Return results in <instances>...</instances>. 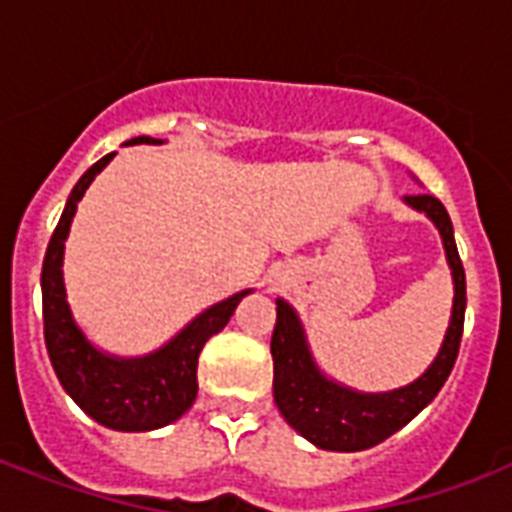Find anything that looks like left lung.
I'll use <instances>...</instances> for the list:
<instances>
[{"mask_svg": "<svg viewBox=\"0 0 512 512\" xmlns=\"http://www.w3.org/2000/svg\"><path fill=\"white\" fill-rule=\"evenodd\" d=\"M404 201L433 220L444 241L446 263L452 268L454 279L449 329L433 364L417 380L388 393H358L329 380L313 361L295 308L284 300H276V327L271 337L273 401L284 414V420L319 449L361 452L393 436L438 396L460 353L468 300H465V268L454 244L452 220L444 204L430 193L404 196Z\"/></svg>", "mask_w": 512, "mask_h": 512, "instance_id": "8db88e82", "label": "left lung"}]
</instances>
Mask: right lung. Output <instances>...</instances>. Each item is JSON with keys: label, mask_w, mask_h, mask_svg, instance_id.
<instances>
[{"label": "right lung", "mask_w": 512, "mask_h": 512, "mask_svg": "<svg viewBox=\"0 0 512 512\" xmlns=\"http://www.w3.org/2000/svg\"><path fill=\"white\" fill-rule=\"evenodd\" d=\"M138 143H162V140L140 135L127 140L124 146H138ZM114 156H103L79 177L60 215L58 228L47 244L42 263L44 345L60 385L87 417L111 430L140 433V430L164 428L191 409L199 390L196 369H199V353L204 342L228 324L241 297H247L252 289L236 292L223 303L199 313L167 345L148 356L119 358L95 348L82 329L76 327L68 308L66 287H63V249H66L71 220L76 215V204L90 188L95 175Z\"/></svg>", "instance_id": "1"}]
</instances>
